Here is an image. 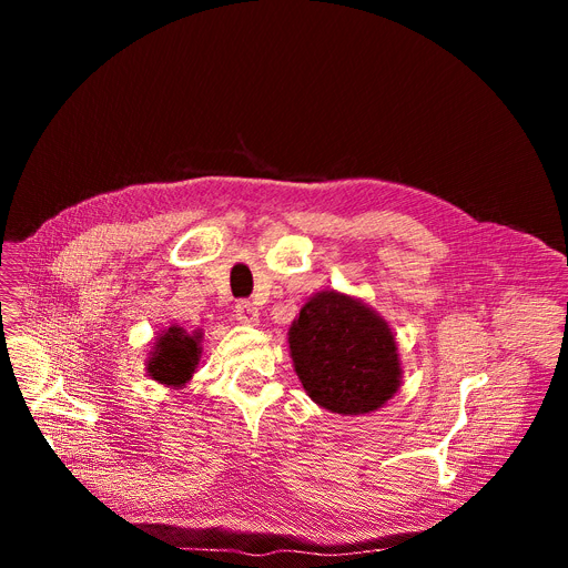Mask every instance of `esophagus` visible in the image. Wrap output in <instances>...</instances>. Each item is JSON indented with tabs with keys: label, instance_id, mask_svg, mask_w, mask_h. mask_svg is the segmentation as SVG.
<instances>
[{
	"label": "esophagus",
	"instance_id": "1",
	"mask_svg": "<svg viewBox=\"0 0 568 568\" xmlns=\"http://www.w3.org/2000/svg\"><path fill=\"white\" fill-rule=\"evenodd\" d=\"M234 315H236V320L242 322V324H255L260 320V311L251 302H239L234 306Z\"/></svg>",
	"mask_w": 568,
	"mask_h": 568
}]
</instances>
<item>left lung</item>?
Masks as SVG:
<instances>
[{"label": "left lung", "mask_w": 568, "mask_h": 568, "mask_svg": "<svg viewBox=\"0 0 568 568\" xmlns=\"http://www.w3.org/2000/svg\"><path fill=\"white\" fill-rule=\"evenodd\" d=\"M287 343L304 392L334 414H371L400 389L392 326L356 296L315 292L290 324Z\"/></svg>", "instance_id": "1"}]
</instances>
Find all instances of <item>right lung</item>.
<instances>
[{
  "mask_svg": "<svg viewBox=\"0 0 568 568\" xmlns=\"http://www.w3.org/2000/svg\"><path fill=\"white\" fill-rule=\"evenodd\" d=\"M202 332H186L184 326H168L154 338L152 349L146 352V375L170 389L186 386L200 364L202 356Z\"/></svg>",
  "mask_w": 568,
  "mask_h": 568,
  "instance_id": "right-lung-1",
  "label": "right lung"
}]
</instances>
